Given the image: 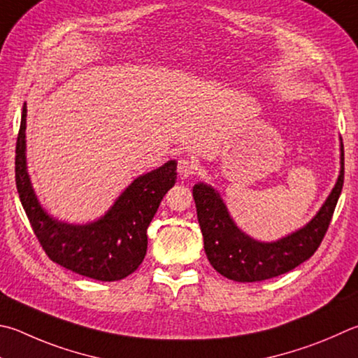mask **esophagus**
I'll use <instances>...</instances> for the list:
<instances>
[{
	"instance_id": "esophagus-1",
	"label": "esophagus",
	"mask_w": 358,
	"mask_h": 358,
	"mask_svg": "<svg viewBox=\"0 0 358 358\" xmlns=\"http://www.w3.org/2000/svg\"><path fill=\"white\" fill-rule=\"evenodd\" d=\"M178 175L181 178H189L197 172V164L189 158H181L178 161Z\"/></svg>"
}]
</instances>
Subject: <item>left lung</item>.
I'll return each instance as SVG.
<instances>
[{
	"instance_id": "8db88e82",
	"label": "left lung",
	"mask_w": 358,
	"mask_h": 358,
	"mask_svg": "<svg viewBox=\"0 0 358 358\" xmlns=\"http://www.w3.org/2000/svg\"><path fill=\"white\" fill-rule=\"evenodd\" d=\"M341 169L332 192L310 222L274 243H262L245 235L233 222L224 200L214 187L197 183L192 189L205 253L214 269L235 282H262L289 272L313 255L332 220L344 181V148Z\"/></svg>"
}]
</instances>
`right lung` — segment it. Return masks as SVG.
I'll return each instance as SVG.
<instances>
[{
  "label": "right lung",
  "instance_id": "right-lung-1",
  "mask_svg": "<svg viewBox=\"0 0 358 358\" xmlns=\"http://www.w3.org/2000/svg\"><path fill=\"white\" fill-rule=\"evenodd\" d=\"M26 103L15 147V185L34 235L51 262L101 282L122 280L139 268L147 252V229L162 197L177 180V161L141 175L105 216L84 225L61 222L43 210L26 167Z\"/></svg>",
  "mask_w": 358,
  "mask_h": 358
}]
</instances>
